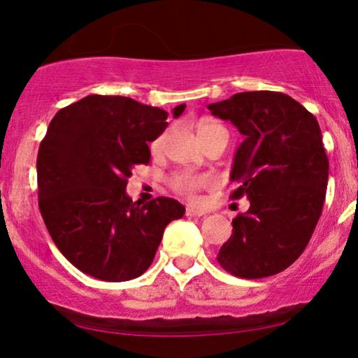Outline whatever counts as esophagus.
I'll list each match as a JSON object with an SVG mask.
<instances>
[{"mask_svg": "<svg viewBox=\"0 0 358 358\" xmlns=\"http://www.w3.org/2000/svg\"><path fill=\"white\" fill-rule=\"evenodd\" d=\"M185 215H187V217H197V218H200V217H203V212L202 210H195V208H187L185 210Z\"/></svg>", "mask_w": 358, "mask_h": 358, "instance_id": "obj_1", "label": "esophagus"}]
</instances>
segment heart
Masks as SVG:
<instances>
[{"label": "heart", "mask_w": 358, "mask_h": 358, "mask_svg": "<svg viewBox=\"0 0 358 358\" xmlns=\"http://www.w3.org/2000/svg\"><path fill=\"white\" fill-rule=\"evenodd\" d=\"M217 131H227L223 125H220L218 122L212 119H202L199 124V136L200 140L205 138V136L217 134ZM166 140H168V131L161 134L158 138H156L153 143H151V153L159 155L163 151ZM171 189L174 190L176 194L182 195L187 200H192V202H197L200 190L208 189L210 185L213 184V179L210 176H197V174H189V173H178L174 174L169 180Z\"/></svg>", "instance_id": "1"}]
</instances>
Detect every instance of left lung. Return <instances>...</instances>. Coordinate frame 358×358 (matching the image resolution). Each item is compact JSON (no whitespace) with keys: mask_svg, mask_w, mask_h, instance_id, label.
<instances>
[{"mask_svg":"<svg viewBox=\"0 0 358 358\" xmlns=\"http://www.w3.org/2000/svg\"><path fill=\"white\" fill-rule=\"evenodd\" d=\"M244 135L234 155L231 199L251 207L233 220L217 261L234 277H271L310 243L326 199L329 159L316 117L275 91L238 92L208 106Z\"/></svg>","mask_w":358,"mask_h":358,"instance_id":"8db88e82","label":"left lung"}]
</instances>
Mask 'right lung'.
<instances>
[{
  "mask_svg": "<svg viewBox=\"0 0 358 358\" xmlns=\"http://www.w3.org/2000/svg\"><path fill=\"white\" fill-rule=\"evenodd\" d=\"M185 104L174 107L179 117ZM168 112L124 96L91 94L53 117L37 155L38 208L60 252L106 282L140 277L164 228L184 205L158 197L140 205L125 194L131 169L150 163L148 141Z\"/></svg>",
  "mask_w": 358,
  "mask_h": 358,
  "instance_id": "1",
  "label": "right lung"
}]
</instances>
